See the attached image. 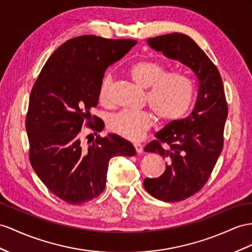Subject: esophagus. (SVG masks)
Instances as JSON below:
<instances>
[{
  "label": "esophagus",
  "mask_w": 252,
  "mask_h": 252,
  "mask_svg": "<svg viewBox=\"0 0 252 252\" xmlns=\"http://www.w3.org/2000/svg\"><path fill=\"white\" fill-rule=\"evenodd\" d=\"M134 148H135V151H136L137 153L143 152V146H141L140 144H134Z\"/></svg>",
  "instance_id": "esophagus-1"
}]
</instances>
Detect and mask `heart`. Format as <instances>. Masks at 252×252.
<instances>
[{"mask_svg": "<svg viewBox=\"0 0 252 252\" xmlns=\"http://www.w3.org/2000/svg\"><path fill=\"white\" fill-rule=\"evenodd\" d=\"M132 80L141 88L147 89V101L157 118L169 124L182 119L189 112L192 99V87L189 77L179 72L166 73L165 68L152 61H139L130 68ZM113 74L107 72L101 81L99 101L102 104L111 102ZM153 125L149 112L124 109L113 115L108 127L121 137L137 140L144 136Z\"/></svg>", "mask_w": 252, "mask_h": 252, "instance_id": "b5f03b06", "label": "heart"}]
</instances>
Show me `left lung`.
<instances>
[{"mask_svg":"<svg viewBox=\"0 0 252 252\" xmlns=\"http://www.w3.org/2000/svg\"><path fill=\"white\" fill-rule=\"evenodd\" d=\"M148 43L185 64L197 82L198 95L191 114L170 122L145 147L146 152L158 153L167 160L162 176L145 179L146 190L162 201H182L208 182L222 151L227 100L218 69L190 37L172 33L149 38Z\"/></svg>","mask_w":252,"mask_h":252,"instance_id":"left-lung-1","label":"left lung"}]
</instances>
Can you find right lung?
Wrapping results in <instances>:
<instances>
[{"instance_id":"add662e5","label":"right lung","mask_w":252,"mask_h":252,"mask_svg":"<svg viewBox=\"0 0 252 252\" xmlns=\"http://www.w3.org/2000/svg\"><path fill=\"white\" fill-rule=\"evenodd\" d=\"M135 44L94 35L72 38L50 56L32 88L25 119L30 162L64 202L83 204L98 197L105 189L109 159L135 154L130 141L116 134L98 135L87 146L81 136L83 126L103 128L102 120L90 114L98 104L101 81L109 64Z\"/></svg>"}]
</instances>
